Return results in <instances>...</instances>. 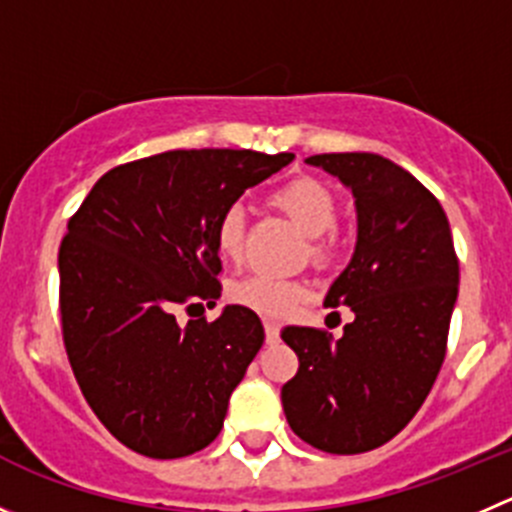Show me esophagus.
Returning a JSON list of instances; mask_svg holds the SVG:
<instances>
[{"instance_id":"1","label":"esophagus","mask_w":512,"mask_h":512,"mask_svg":"<svg viewBox=\"0 0 512 512\" xmlns=\"http://www.w3.org/2000/svg\"><path fill=\"white\" fill-rule=\"evenodd\" d=\"M264 329H266V344L279 342V324H274V321H266Z\"/></svg>"}]
</instances>
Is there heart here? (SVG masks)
Masks as SVG:
<instances>
[{
	"label": "heart",
	"instance_id": "b5f03b06",
	"mask_svg": "<svg viewBox=\"0 0 512 512\" xmlns=\"http://www.w3.org/2000/svg\"><path fill=\"white\" fill-rule=\"evenodd\" d=\"M269 201L284 216H289L301 231L309 233V256L314 264H326L334 259V253H337L334 223L339 216V203L332 188L311 175H296V178L286 180L284 186L276 188ZM213 241H216L221 259H241L243 243H246V213L238 203L223 208L221 216L216 218ZM306 294H309V286L304 281L281 279V276L271 274H251L228 286L231 304L266 316V319L286 316L299 301L306 299Z\"/></svg>",
	"mask_w": 512,
	"mask_h": 512
}]
</instances>
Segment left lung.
Returning <instances> with one entry per match:
<instances>
[{"label":"left lung","mask_w":512,"mask_h":512,"mask_svg":"<svg viewBox=\"0 0 512 512\" xmlns=\"http://www.w3.org/2000/svg\"><path fill=\"white\" fill-rule=\"evenodd\" d=\"M357 198V248L326 294L354 321L334 339L284 326L299 372L281 387L289 427L311 447L357 455L392 440L417 415L447 352L460 264L440 201L374 153L306 158Z\"/></svg>","instance_id":"left-lung-1"}]
</instances>
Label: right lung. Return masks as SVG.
I'll use <instances>...</instances> for the list:
<instances>
[{
	"label": "right lung",
	"instance_id": "right-lung-1",
	"mask_svg": "<svg viewBox=\"0 0 512 512\" xmlns=\"http://www.w3.org/2000/svg\"><path fill=\"white\" fill-rule=\"evenodd\" d=\"M294 153L168 150L115 165L67 221L60 319L67 359L97 420L125 447L175 460L211 445L228 397L264 344L253 311L221 296L213 228Z\"/></svg>",
	"mask_w": 512,
	"mask_h": 512
}]
</instances>
